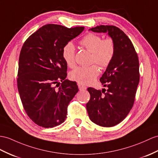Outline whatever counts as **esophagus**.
<instances>
[{"mask_svg":"<svg viewBox=\"0 0 158 158\" xmlns=\"http://www.w3.org/2000/svg\"><path fill=\"white\" fill-rule=\"evenodd\" d=\"M78 88H79L80 90H86V88H87L86 86H83V85H82V84H78Z\"/></svg>","mask_w":158,"mask_h":158,"instance_id":"34e87169","label":"esophagus"}]
</instances>
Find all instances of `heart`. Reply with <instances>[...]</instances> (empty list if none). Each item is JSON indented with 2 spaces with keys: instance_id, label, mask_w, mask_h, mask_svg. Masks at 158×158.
<instances>
[{
  "instance_id": "heart-1",
  "label": "heart",
  "mask_w": 158,
  "mask_h": 158,
  "mask_svg": "<svg viewBox=\"0 0 158 158\" xmlns=\"http://www.w3.org/2000/svg\"><path fill=\"white\" fill-rule=\"evenodd\" d=\"M80 44L91 52L90 63L96 64L101 69L108 67L112 61L115 53V44L113 39H103L100 35L90 33L80 41ZM75 46L71 42L64 45L62 56L68 66H75ZM99 74L95 65L88 67H77L70 74V78L78 84L87 85L93 82Z\"/></svg>"
}]
</instances>
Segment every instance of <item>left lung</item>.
<instances>
[{"label":"left lung","mask_w":158,"mask_h":158,"mask_svg":"<svg viewBox=\"0 0 158 158\" xmlns=\"http://www.w3.org/2000/svg\"><path fill=\"white\" fill-rule=\"evenodd\" d=\"M93 32L107 33L115 44L113 59L100 78L102 90L88 88L90 101L86 109L95 124L110 127L127 116L133 106L139 82V59L131 41L114 25H100L91 28Z\"/></svg>","instance_id":"1"}]
</instances>
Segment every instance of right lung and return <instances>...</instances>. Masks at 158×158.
<instances>
[{
    "label": "right lung",
    "mask_w": 158,
    "mask_h": 158,
    "mask_svg": "<svg viewBox=\"0 0 158 158\" xmlns=\"http://www.w3.org/2000/svg\"><path fill=\"white\" fill-rule=\"evenodd\" d=\"M84 29L45 25L30 35L21 48L19 93L26 113L42 127H53L64 123L69 103L78 92L76 82L66 80L68 67L62 50Z\"/></svg>",
    "instance_id": "1"
}]
</instances>
